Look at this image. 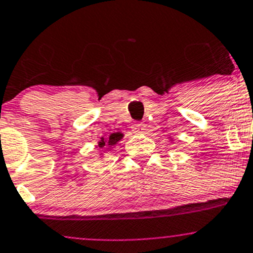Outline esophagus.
<instances>
[{
  "label": "esophagus",
  "mask_w": 253,
  "mask_h": 253,
  "mask_svg": "<svg viewBox=\"0 0 253 253\" xmlns=\"http://www.w3.org/2000/svg\"><path fill=\"white\" fill-rule=\"evenodd\" d=\"M145 129H146V125L142 124V122H137V124H133L132 125V131H133V132L141 133V132H144Z\"/></svg>",
  "instance_id": "34e87169"
}]
</instances>
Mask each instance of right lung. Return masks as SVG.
Segmentation results:
<instances>
[{
	"label": "right lung",
	"mask_w": 253,
	"mask_h": 253,
	"mask_svg": "<svg viewBox=\"0 0 253 253\" xmlns=\"http://www.w3.org/2000/svg\"><path fill=\"white\" fill-rule=\"evenodd\" d=\"M122 137H124V133H121V132L111 133L108 139H104V137H102V139H100V141L98 142V146H99L100 149L105 148V146L111 148V146H113V145L117 144V142L120 141Z\"/></svg>",
	"instance_id": "right-lung-1"
}]
</instances>
